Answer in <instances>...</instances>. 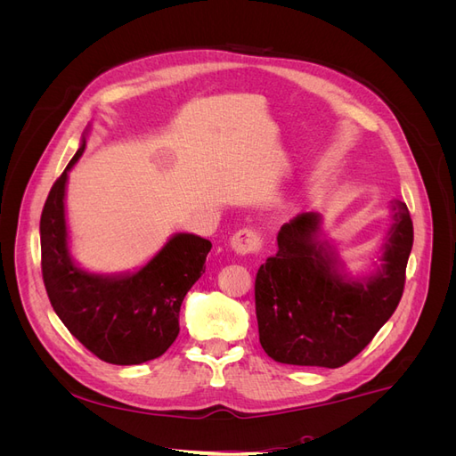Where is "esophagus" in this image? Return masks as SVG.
Here are the masks:
<instances>
[{"instance_id": "obj_1", "label": "esophagus", "mask_w": 456, "mask_h": 456, "mask_svg": "<svg viewBox=\"0 0 456 456\" xmlns=\"http://www.w3.org/2000/svg\"><path fill=\"white\" fill-rule=\"evenodd\" d=\"M232 249L240 255H256L262 251V240L253 228H241L230 238Z\"/></svg>"}]
</instances>
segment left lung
Masks as SVG:
<instances>
[{
  "label": "left lung",
  "instance_id": "8db88e82",
  "mask_svg": "<svg viewBox=\"0 0 456 456\" xmlns=\"http://www.w3.org/2000/svg\"><path fill=\"white\" fill-rule=\"evenodd\" d=\"M382 266L363 281L340 273L335 247L317 240L320 215L302 213L278 233V253L256 272L258 338L272 360L289 365H346L395 312L412 249V220L394 201Z\"/></svg>",
  "mask_w": 456,
  "mask_h": 456
}]
</instances>
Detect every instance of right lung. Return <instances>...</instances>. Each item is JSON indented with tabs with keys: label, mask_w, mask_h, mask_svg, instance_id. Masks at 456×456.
Segmentation results:
<instances>
[{
	"label": "right lung",
	"mask_w": 456,
	"mask_h": 456,
	"mask_svg": "<svg viewBox=\"0 0 456 456\" xmlns=\"http://www.w3.org/2000/svg\"><path fill=\"white\" fill-rule=\"evenodd\" d=\"M86 141L54 181L41 211V273L53 310L66 329L99 360L139 365L156 360L178 337V312L205 272L211 241L176 233L144 268L127 275H96L74 265L68 253L64 190L68 171Z\"/></svg>",
	"instance_id": "add662e5"
}]
</instances>
